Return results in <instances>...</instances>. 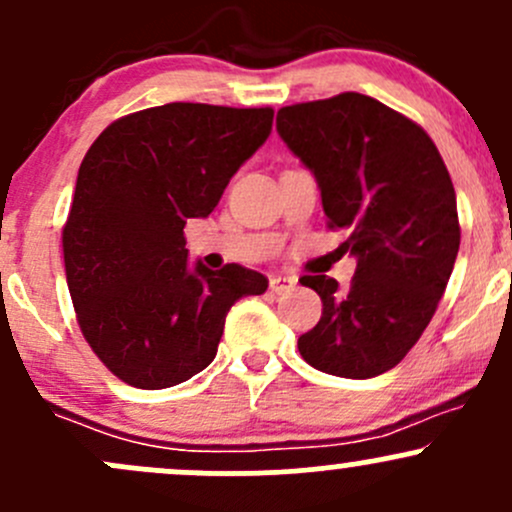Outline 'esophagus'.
<instances>
[{
	"instance_id": "esophagus-1",
	"label": "esophagus",
	"mask_w": 512,
	"mask_h": 512,
	"mask_svg": "<svg viewBox=\"0 0 512 512\" xmlns=\"http://www.w3.org/2000/svg\"><path fill=\"white\" fill-rule=\"evenodd\" d=\"M297 284V279L294 277H284V274H272L270 277V289L272 292H289V289Z\"/></svg>"
}]
</instances>
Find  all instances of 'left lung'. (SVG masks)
I'll return each mask as SVG.
<instances>
[{"instance_id":"1","label":"left lung","mask_w":512,"mask_h":512,"mask_svg":"<svg viewBox=\"0 0 512 512\" xmlns=\"http://www.w3.org/2000/svg\"><path fill=\"white\" fill-rule=\"evenodd\" d=\"M277 132L358 260L348 292L326 274L299 279L324 301L301 358L338 378L383 375L419 341L454 270L461 228L444 159L417 122L360 93L282 107Z\"/></svg>"}]
</instances>
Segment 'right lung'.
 <instances>
[{
    "instance_id": "1",
    "label": "right lung",
    "mask_w": 512,
    "mask_h": 512,
    "mask_svg": "<svg viewBox=\"0 0 512 512\" xmlns=\"http://www.w3.org/2000/svg\"><path fill=\"white\" fill-rule=\"evenodd\" d=\"M272 107L169 102L112 122L78 169L63 262L80 331L105 368L164 390L213 363L230 306L267 289L240 265L188 267L184 228L208 218L272 132Z\"/></svg>"
}]
</instances>
